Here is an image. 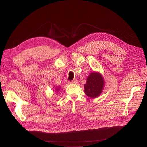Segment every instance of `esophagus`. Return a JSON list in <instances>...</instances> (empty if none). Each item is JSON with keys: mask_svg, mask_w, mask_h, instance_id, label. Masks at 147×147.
<instances>
[{"mask_svg": "<svg viewBox=\"0 0 147 147\" xmlns=\"http://www.w3.org/2000/svg\"><path fill=\"white\" fill-rule=\"evenodd\" d=\"M77 82V80L75 79V80H72V81L69 82H68V83H69V84H71V83H76Z\"/></svg>", "mask_w": 147, "mask_h": 147, "instance_id": "34e87169", "label": "esophagus"}]
</instances>
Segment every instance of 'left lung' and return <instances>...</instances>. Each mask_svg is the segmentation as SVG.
I'll list each match as a JSON object with an SVG mask.
<instances>
[{
    "mask_svg": "<svg viewBox=\"0 0 147 147\" xmlns=\"http://www.w3.org/2000/svg\"><path fill=\"white\" fill-rule=\"evenodd\" d=\"M104 84V80L100 73L91 72L88 75L86 83L84 85V93L91 99L96 98L101 94Z\"/></svg>",
    "mask_w": 147,
    "mask_h": 147,
    "instance_id": "1",
    "label": "left lung"
}]
</instances>
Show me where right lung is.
<instances>
[{
    "instance_id": "add662e5",
    "label": "right lung",
    "mask_w": 147,
    "mask_h": 147,
    "mask_svg": "<svg viewBox=\"0 0 147 147\" xmlns=\"http://www.w3.org/2000/svg\"><path fill=\"white\" fill-rule=\"evenodd\" d=\"M60 90V87H55V92H57V91H59Z\"/></svg>"
}]
</instances>
